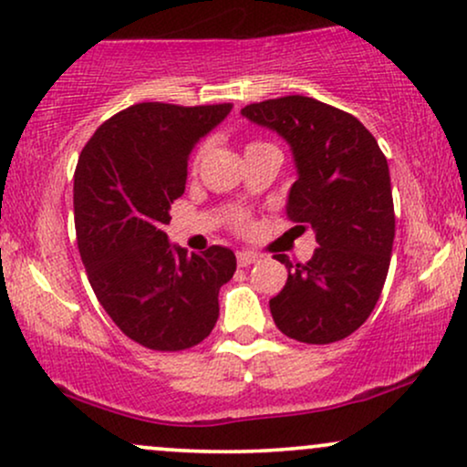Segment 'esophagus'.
Listing matches in <instances>:
<instances>
[{
	"instance_id": "esophagus-1",
	"label": "esophagus",
	"mask_w": 467,
	"mask_h": 467,
	"mask_svg": "<svg viewBox=\"0 0 467 467\" xmlns=\"http://www.w3.org/2000/svg\"><path fill=\"white\" fill-rule=\"evenodd\" d=\"M261 254H256V252H237V263L241 267H248L252 263H256Z\"/></svg>"
}]
</instances>
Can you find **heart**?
Returning <instances> with one entry per match:
<instances>
[{"instance_id":"obj_1","label":"heart","mask_w":467,"mask_h":467,"mask_svg":"<svg viewBox=\"0 0 467 467\" xmlns=\"http://www.w3.org/2000/svg\"><path fill=\"white\" fill-rule=\"evenodd\" d=\"M250 145H261V141H254V143H250ZM248 145V148H250ZM233 226L237 228V230H245L250 226V217L245 215V213H241V211H237V213H233Z\"/></svg>"}]
</instances>
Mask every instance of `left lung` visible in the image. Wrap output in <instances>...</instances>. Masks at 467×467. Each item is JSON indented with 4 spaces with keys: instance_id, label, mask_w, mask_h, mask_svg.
Returning <instances> with one entry per match:
<instances>
[{
    "instance_id": "left-lung-1",
    "label": "left lung",
    "mask_w": 467,
    "mask_h": 467,
    "mask_svg": "<svg viewBox=\"0 0 467 467\" xmlns=\"http://www.w3.org/2000/svg\"><path fill=\"white\" fill-rule=\"evenodd\" d=\"M241 115L291 145L297 180L287 217L317 241L306 263L278 258L289 276L269 300L274 322L302 344L346 339L374 311L389 272L396 217L385 154L357 117L305 95L250 104Z\"/></svg>"
}]
</instances>
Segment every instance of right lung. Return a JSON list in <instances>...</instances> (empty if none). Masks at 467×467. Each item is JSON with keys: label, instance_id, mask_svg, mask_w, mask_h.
I'll return each mask as SVG.
<instances>
[{"label": "right lung", "instance_id": "right-lung-1", "mask_svg": "<svg viewBox=\"0 0 467 467\" xmlns=\"http://www.w3.org/2000/svg\"><path fill=\"white\" fill-rule=\"evenodd\" d=\"M230 109L134 104L104 121L78 159L73 217L88 283L121 333L150 350L204 341L219 317V289L237 269L233 250L187 256L165 233L191 151Z\"/></svg>", "mask_w": 467, "mask_h": 467}]
</instances>
